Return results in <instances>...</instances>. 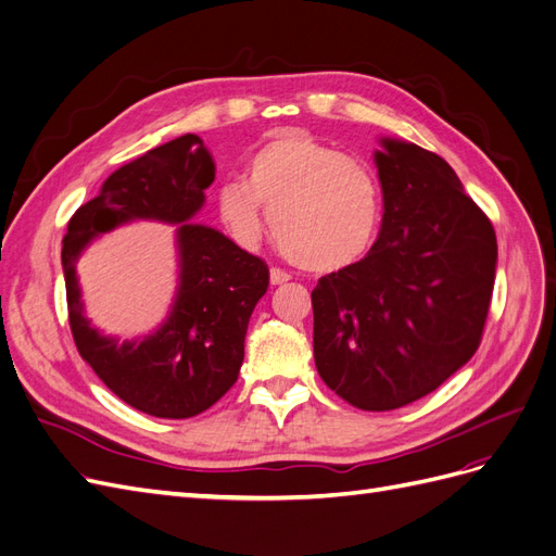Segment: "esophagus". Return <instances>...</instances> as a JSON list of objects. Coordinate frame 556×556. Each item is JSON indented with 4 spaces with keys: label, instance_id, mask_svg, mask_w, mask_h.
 Masks as SVG:
<instances>
[{
    "label": "esophagus",
    "instance_id": "esophagus-1",
    "mask_svg": "<svg viewBox=\"0 0 556 556\" xmlns=\"http://www.w3.org/2000/svg\"><path fill=\"white\" fill-rule=\"evenodd\" d=\"M268 280H271V285H282V282L290 280V274L282 271V268H278V266H274L271 271H268Z\"/></svg>",
    "mask_w": 556,
    "mask_h": 556
}]
</instances>
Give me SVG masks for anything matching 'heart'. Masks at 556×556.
<instances>
[{
    "label": "heart",
    "mask_w": 556,
    "mask_h": 556,
    "mask_svg": "<svg viewBox=\"0 0 556 556\" xmlns=\"http://www.w3.org/2000/svg\"><path fill=\"white\" fill-rule=\"evenodd\" d=\"M217 213L241 245H255L271 215L278 248L308 271H339L371 248L382 188L371 164L313 139L282 131L250 155L245 180L217 190Z\"/></svg>",
    "instance_id": "obj_1"
}]
</instances>
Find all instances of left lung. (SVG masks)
Returning <instances> with one entry per match:
<instances>
[{
  "label": "left lung",
  "mask_w": 556,
  "mask_h": 556,
  "mask_svg": "<svg viewBox=\"0 0 556 556\" xmlns=\"http://www.w3.org/2000/svg\"><path fill=\"white\" fill-rule=\"evenodd\" d=\"M378 241L319 278L313 299L317 374L362 410L427 396L482 341L496 233L452 166L415 143L382 139Z\"/></svg>",
  "instance_id": "8db88e82"
}]
</instances>
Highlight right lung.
I'll use <instances>...</instances> for the list:
<instances>
[{"mask_svg": "<svg viewBox=\"0 0 556 556\" xmlns=\"http://www.w3.org/2000/svg\"><path fill=\"white\" fill-rule=\"evenodd\" d=\"M215 162L197 134L148 150L113 172L66 225L62 268L74 343L109 390L153 417L208 410L237 382L250 315L268 288L264 260L190 217L204 206ZM131 219L178 224L179 292L167 323L141 342L121 344L81 315L75 262L99 232Z\"/></svg>", "mask_w": 556, "mask_h": 556, "instance_id": "add662e5", "label": "right lung"}]
</instances>
